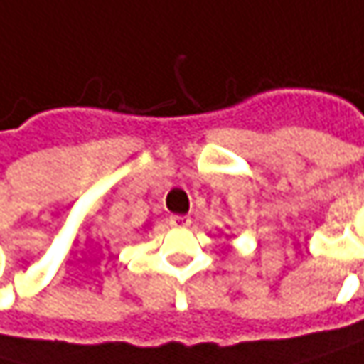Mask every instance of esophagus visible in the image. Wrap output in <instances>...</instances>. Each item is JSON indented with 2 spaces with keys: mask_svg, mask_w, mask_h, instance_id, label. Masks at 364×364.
I'll list each match as a JSON object with an SVG mask.
<instances>
[{
  "mask_svg": "<svg viewBox=\"0 0 364 364\" xmlns=\"http://www.w3.org/2000/svg\"><path fill=\"white\" fill-rule=\"evenodd\" d=\"M189 223H191V218H189V216H185V215L171 216V225H173V227H187Z\"/></svg>",
  "mask_w": 364,
  "mask_h": 364,
  "instance_id": "obj_1",
  "label": "esophagus"
}]
</instances>
